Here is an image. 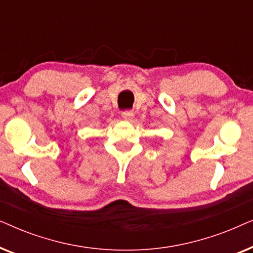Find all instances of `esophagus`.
<instances>
[{
    "mask_svg": "<svg viewBox=\"0 0 253 253\" xmlns=\"http://www.w3.org/2000/svg\"><path fill=\"white\" fill-rule=\"evenodd\" d=\"M122 117L126 121H130L132 120L133 117V112H131V110H126V112H122Z\"/></svg>",
    "mask_w": 253,
    "mask_h": 253,
    "instance_id": "1",
    "label": "esophagus"
}]
</instances>
